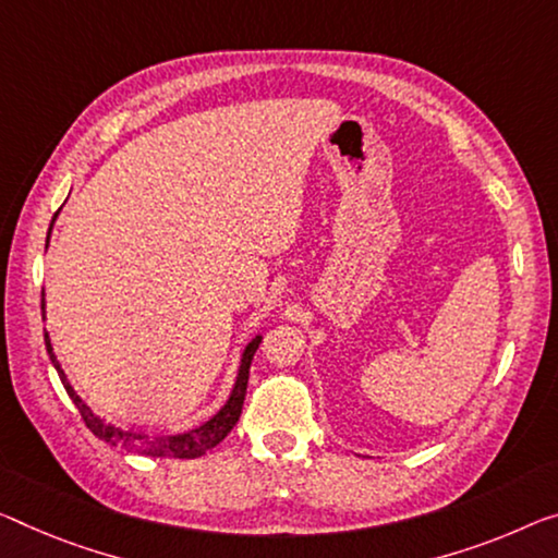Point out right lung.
I'll list each match as a JSON object with an SVG mask.
<instances>
[{"instance_id": "obj_1", "label": "right lung", "mask_w": 558, "mask_h": 558, "mask_svg": "<svg viewBox=\"0 0 558 558\" xmlns=\"http://www.w3.org/2000/svg\"><path fill=\"white\" fill-rule=\"evenodd\" d=\"M54 219H57V214H54ZM54 219H51V227H54ZM51 227H49V231H51ZM47 246H49V236H47ZM41 319H47L45 291H41ZM259 344H262V333H256V337H252L250 344L244 347L242 359H239L234 387H231L229 399L225 401V407H221L217 414L207 418L204 424L190 428V432L154 434L151 436V434L130 432V428L109 424L107 418L94 414L87 401H84L80 393L74 391L72 381L66 379L64 368H62V364H59V359L54 354V347H51L49 331H45V347H47L49 362H51V366L57 368L59 379H62L66 393H70V399L74 401V407L80 409V414L84 418V424L89 426V432L97 436V439L107 441L109 447H122L126 451L142 453V457H154V459H194V457H202V453H207L209 449L217 447L221 439H225V436L239 422V414H242V404H244V397H246V381H250L252 356H254V351Z\"/></svg>"}]
</instances>
